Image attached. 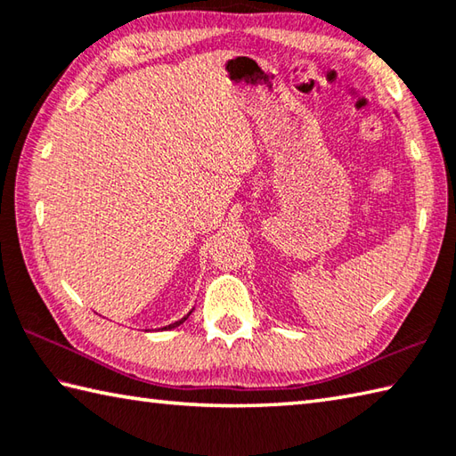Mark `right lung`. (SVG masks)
Listing matches in <instances>:
<instances>
[{
  "instance_id": "right-lung-1",
  "label": "right lung",
  "mask_w": 456,
  "mask_h": 456,
  "mask_svg": "<svg viewBox=\"0 0 456 456\" xmlns=\"http://www.w3.org/2000/svg\"><path fill=\"white\" fill-rule=\"evenodd\" d=\"M188 315H191V312H188ZM188 315H184V317H183V320H178V322H175V323H170V325H167V328H162V330H173V328H178V325H180V323H184V322H186V317H188Z\"/></svg>"
}]
</instances>
